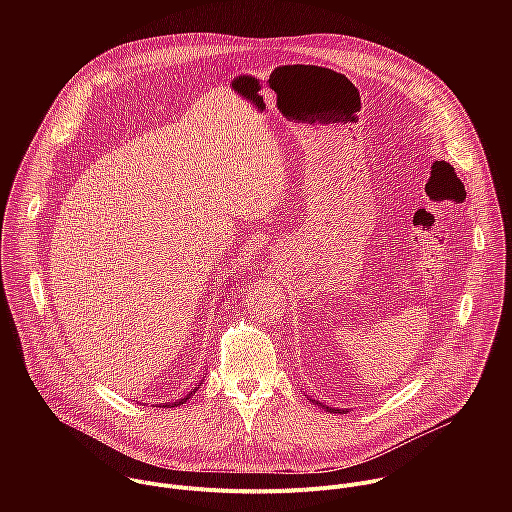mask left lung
Returning <instances> with one entry per match:
<instances>
[{
	"instance_id": "left-lung-1",
	"label": "left lung",
	"mask_w": 512,
	"mask_h": 512,
	"mask_svg": "<svg viewBox=\"0 0 512 512\" xmlns=\"http://www.w3.org/2000/svg\"><path fill=\"white\" fill-rule=\"evenodd\" d=\"M328 409V407H326ZM330 411H334V413H340V409H330Z\"/></svg>"
}]
</instances>
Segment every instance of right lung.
I'll return each mask as SVG.
<instances>
[{
    "label": "right lung",
    "mask_w": 512,
    "mask_h": 512,
    "mask_svg": "<svg viewBox=\"0 0 512 512\" xmlns=\"http://www.w3.org/2000/svg\"><path fill=\"white\" fill-rule=\"evenodd\" d=\"M194 393H196V389H194ZM190 395H192V393H190ZM190 395H188V397H184V399H182V401H176V403H172V407H176V405H180V403H184V401H186V399H190ZM168 407H170V405H168Z\"/></svg>",
    "instance_id": "1"
}]
</instances>
